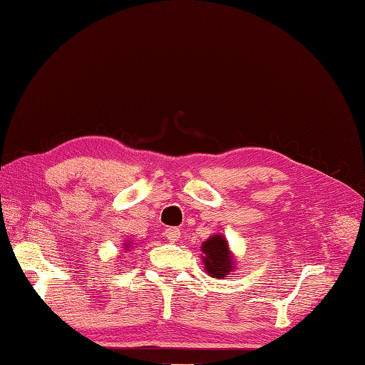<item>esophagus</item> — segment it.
I'll use <instances>...</instances> for the list:
<instances>
[{
  "label": "esophagus",
  "instance_id": "1",
  "mask_svg": "<svg viewBox=\"0 0 365 365\" xmlns=\"http://www.w3.org/2000/svg\"><path fill=\"white\" fill-rule=\"evenodd\" d=\"M164 235H165V237H168V240H169L170 242H175V241L178 240V237H180V230L175 228V227L165 228Z\"/></svg>",
  "mask_w": 365,
  "mask_h": 365
}]
</instances>
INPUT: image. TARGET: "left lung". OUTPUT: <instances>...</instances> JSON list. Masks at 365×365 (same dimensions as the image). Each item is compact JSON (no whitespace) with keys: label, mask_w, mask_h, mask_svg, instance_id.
<instances>
[{"label":"left lung","mask_w":365,"mask_h":365,"mask_svg":"<svg viewBox=\"0 0 365 365\" xmlns=\"http://www.w3.org/2000/svg\"><path fill=\"white\" fill-rule=\"evenodd\" d=\"M204 267L207 273L214 277H225L233 269L228 242L222 236H212L202 244Z\"/></svg>","instance_id":"left-lung-1"}]
</instances>
